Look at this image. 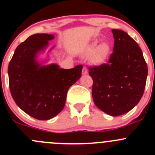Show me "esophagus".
Masks as SVG:
<instances>
[{
    "mask_svg": "<svg viewBox=\"0 0 155 155\" xmlns=\"http://www.w3.org/2000/svg\"><path fill=\"white\" fill-rule=\"evenodd\" d=\"M87 69L85 68V67H84L83 69H82V75H87Z\"/></svg>",
    "mask_w": 155,
    "mask_h": 155,
    "instance_id": "1",
    "label": "esophagus"
}]
</instances>
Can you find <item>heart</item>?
Masks as SVG:
<instances>
[{
  "label": "heart",
  "instance_id": "heart-1",
  "mask_svg": "<svg viewBox=\"0 0 155 155\" xmlns=\"http://www.w3.org/2000/svg\"><path fill=\"white\" fill-rule=\"evenodd\" d=\"M109 51V46L106 43H102L97 46L96 43H93L87 46L84 54L86 57H90L91 61L92 63L100 64L107 60Z\"/></svg>",
  "mask_w": 155,
  "mask_h": 155
}]
</instances>
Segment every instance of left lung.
I'll return each instance as SVG.
<instances>
[{
    "mask_svg": "<svg viewBox=\"0 0 155 155\" xmlns=\"http://www.w3.org/2000/svg\"><path fill=\"white\" fill-rule=\"evenodd\" d=\"M113 52L107 64L90 67L94 104L111 116L124 115L144 93L148 67L143 51L126 32L112 29Z\"/></svg>",
    "mask_w": 155,
    "mask_h": 155,
    "instance_id": "obj_1",
    "label": "left lung"
}]
</instances>
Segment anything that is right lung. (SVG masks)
I'll use <instances>...</instances> for the list:
<instances>
[{
    "instance_id": "obj_1",
    "label": "right lung",
    "mask_w": 155,
    "mask_h": 155,
    "mask_svg": "<svg viewBox=\"0 0 155 155\" xmlns=\"http://www.w3.org/2000/svg\"><path fill=\"white\" fill-rule=\"evenodd\" d=\"M54 36L31 35L15 48L8 66L9 84L15 104L30 116L38 120L54 118L64 109L70 86L82 76V65L60 68L58 64L43 65L37 61L48 41Z\"/></svg>"
}]
</instances>
